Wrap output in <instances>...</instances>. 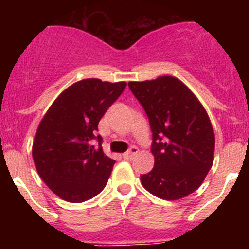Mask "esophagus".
Masks as SVG:
<instances>
[{
	"label": "esophagus",
	"mask_w": 249,
	"mask_h": 249,
	"mask_svg": "<svg viewBox=\"0 0 249 249\" xmlns=\"http://www.w3.org/2000/svg\"><path fill=\"white\" fill-rule=\"evenodd\" d=\"M138 153V148L137 147H131V148L128 149V151L126 152V153H123V157H124V160H132L133 158V156H136Z\"/></svg>",
	"instance_id": "obj_1"
}]
</instances>
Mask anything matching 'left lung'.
<instances>
[{
	"label": "left lung",
	"mask_w": 249,
	"mask_h": 249,
	"mask_svg": "<svg viewBox=\"0 0 249 249\" xmlns=\"http://www.w3.org/2000/svg\"><path fill=\"white\" fill-rule=\"evenodd\" d=\"M147 113L155 167L141 176L148 192L167 201L195 192L213 164L214 132L198 98L182 81L162 76L129 82Z\"/></svg>",
	"instance_id": "1"
}]
</instances>
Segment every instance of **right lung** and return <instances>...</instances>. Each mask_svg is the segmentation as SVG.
I'll list each match as a JSON object with an SVG mask.
<instances>
[{"label": "right lung", "mask_w": 249, "mask_h": 249, "mask_svg": "<svg viewBox=\"0 0 249 249\" xmlns=\"http://www.w3.org/2000/svg\"><path fill=\"white\" fill-rule=\"evenodd\" d=\"M126 82L78 81L66 89L39 122L32 146L42 181L59 198L80 203L103 190L116 160L103 153L98 122L121 96ZM97 138L99 148L89 141Z\"/></svg>", "instance_id": "obj_1"}]
</instances>
